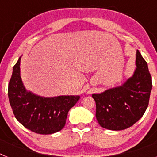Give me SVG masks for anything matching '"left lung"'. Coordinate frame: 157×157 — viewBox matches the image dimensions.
Segmentation results:
<instances>
[{
  "label": "left lung",
  "instance_id": "left-lung-1",
  "mask_svg": "<svg viewBox=\"0 0 157 157\" xmlns=\"http://www.w3.org/2000/svg\"><path fill=\"white\" fill-rule=\"evenodd\" d=\"M135 63L134 74L123 85L92 94L96 102V118L103 128L125 130L138 122L148 108L152 77L138 50Z\"/></svg>",
  "mask_w": 157,
  "mask_h": 157
}]
</instances>
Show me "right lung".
I'll use <instances>...</instances> for the list:
<instances>
[{"label": "right lung", "mask_w": 157, "mask_h": 157, "mask_svg": "<svg viewBox=\"0 0 157 157\" xmlns=\"http://www.w3.org/2000/svg\"><path fill=\"white\" fill-rule=\"evenodd\" d=\"M20 59L13 67L8 84V99L15 117L23 127L40 134H51L61 130L69 110L79 96L41 97L27 90L20 76Z\"/></svg>", "instance_id": "right-lung-1"}]
</instances>
